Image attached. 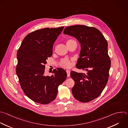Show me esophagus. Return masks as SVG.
Wrapping results in <instances>:
<instances>
[{
  "mask_svg": "<svg viewBox=\"0 0 128 128\" xmlns=\"http://www.w3.org/2000/svg\"><path fill=\"white\" fill-rule=\"evenodd\" d=\"M66 73L67 74V77H69L70 75V71L69 70H66Z\"/></svg>",
  "mask_w": 128,
  "mask_h": 128,
  "instance_id": "34e87169",
  "label": "esophagus"
}]
</instances>
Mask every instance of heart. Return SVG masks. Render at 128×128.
Returning <instances> with one entry per match:
<instances>
[{
  "label": "heart",
  "mask_w": 128,
  "mask_h": 128,
  "mask_svg": "<svg viewBox=\"0 0 128 128\" xmlns=\"http://www.w3.org/2000/svg\"><path fill=\"white\" fill-rule=\"evenodd\" d=\"M73 42H76L74 40L69 39V40H67L66 44H67V45H70V44L73 43ZM71 61H72V60L69 59V58H62L60 60V61L59 62V65L63 68H69L72 65Z\"/></svg>",
  "instance_id": "heart-1"
}]
</instances>
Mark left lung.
<instances>
[{
  "mask_svg": "<svg viewBox=\"0 0 128 128\" xmlns=\"http://www.w3.org/2000/svg\"><path fill=\"white\" fill-rule=\"evenodd\" d=\"M64 34L79 42L81 51L76 66L86 71V73L70 72L75 82L72 94L80 102H90L100 95L108 79L111 61L107 40L98 29L85 25L67 26Z\"/></svg>",
  "mask_w": 128,
  "mask_h": 128,
  "instance_id": "8db88e82",
  "label": "left lung"
}]
</instances>
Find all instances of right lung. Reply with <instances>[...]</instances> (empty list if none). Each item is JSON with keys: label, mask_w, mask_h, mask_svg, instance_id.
<instances>
[{"label": "right lung", "mask_w": 128, "mask_h": 128, "mask_svg": "<svg viewBox=\"0 0 128 128\" xmlns=\"http://www.w3.org/2000/svg\"><path fill=\"white\" fill-rule=\"evenodd\" d=\"M64 26L38 30L23 40L17 52L16 73L24 94L34 102L46 104L56 98L58 86L67 77L66 71L57 68L52 76H45V64L52 56L53 46Z\"/></svg>", "instance_id": "1"}]
</instances>
